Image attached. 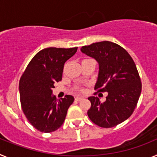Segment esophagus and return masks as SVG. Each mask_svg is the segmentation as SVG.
<instances>
[{
	"label": "esophagus",
	"instance_id": "esophagus-1",
	"mask_svg": "<svg viewBox=\"0 0 157 157\" xmlns=\"http://www.w3.org/2000/svg\"><path fill=\"white\" fill-rule=\"evenodd\" d=\"M82 99H83V98H81V97H76L75 98V101H82Z\"/></svg>",
	"mask_w": 157,
	"mask_h": 157
}]
</instances>
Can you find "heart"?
Here are the masks:
<instances>
[{
	"label": "heart",
	"instance_id": "obj_1",
	"mask_svg": "<svg viewBox=\"0 0 157 157\" xmlns=\"http://www.w3.org/2000/svg\"><path fill=\"white\" fill-rule=\"evenodd\" d=\"M75 90H77V91H82V89L80 88V87H76Z\"/></svg>",
	"mask_w": 157,
	"mask_h": 157
}]
</instances>
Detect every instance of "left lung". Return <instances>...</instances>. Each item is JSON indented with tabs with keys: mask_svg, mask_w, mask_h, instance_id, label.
I'll return each instance as SVG.
<instances>
[{
	"mask_svg": "<svg viewBox=\"0 0 157 157\" xmlns=\"http://www.w3.org/2000/svg\"><path fill=\"white\" fill-rule=\"evenodd\" d=\"M81 52L99 65L94 89L108 93L105 102L94 96L88 98L91 102L89 118L99 127H116L132 115L141 94V82L135 63L124 48L112 41L85 45Z\"/></svg>",
	"mask_w": 157,
	"mask_h": 157,
	"instance_id": "8db88e82",
	"label": "left lung"
}]
</instances>
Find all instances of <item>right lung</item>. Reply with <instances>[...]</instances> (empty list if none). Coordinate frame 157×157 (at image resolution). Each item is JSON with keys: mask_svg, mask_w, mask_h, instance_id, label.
Here are the masks:
<instances>
[{"mask_svg": "<svg viewBox=\"0 0 157 157\" xmlns=\"http://www.w3.org/2000/svg\"><path fill=\"white\" fill-rule=\"evenodd\" d=\"M70 48H44L30 60L19 81L22 109L28 121L41 132L55 131L62 126L74 97L57 101L52 94L54 83L61 81L65 62L77 52Z\"/></svg>", "mask_w": 157, "mask_h": 157, "instance_id": "add662e5", "label": "right lung"}]
</instances>
